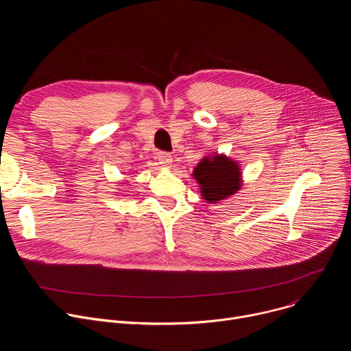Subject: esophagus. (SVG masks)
Segmentation results:
<instances>
[{
	"instance_id": "34e87169",
	"label": "esophagus",
	"mask_w": 351,
	"mask_h": 351,
	"mask_svg": "<svg viewBox=\"0 0 351 351\" xmlns=\"http://www.w3.org/2000/svg\"><path fill=\"white\" fill-rule=\"evenodd\" d=\"M157 158H158L160 164H162V165H165V167H171L172 162H173V161H172V156H171L169 153H158Z\"/></svg>"
}]
</instances>
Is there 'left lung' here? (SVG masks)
Returning a JSON list of instances; mask_svg holds the SVG:
<instances>
[{
  "mask_svg": "<svg viewBox=\"0 0 351 351\" xmlns=\"http://www.w3.org/2000/svg\"><path fill=\"white\" fill-rule=\"evenodd\" d=\"M202 195L210 204L233 195L241 186V172L236 161L225 154L204 157L193 171Z\"/></svg>",
  "mask_w": 351,
  "mask_h": 351,
  "instance_id": "1",
  "label": "left lung"
}]
</instances>
